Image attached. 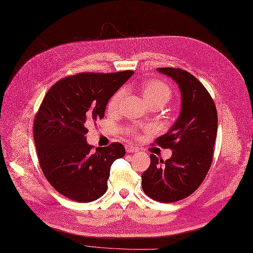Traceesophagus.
Masks as SVG:
<instances>
[{"mask_svg":"<svg viewBox=\"0 0 253 253\" xmlns=\"http://www.w3.org/2000/svg\"><path fill=\"white\" fill-rule=\"evenodd\" d=\"M125 148H126V152L127 153H136L138 151L137 148L133 147V145H131V144H127Z\"/></svg>","mask_w":253,"mask_h":253,"instance_id":"34e87169","label":"esophagus"}]
</instances>
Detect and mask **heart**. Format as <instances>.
Instances as JSON below:
<instances>
[{
    "label": "heart",
    "instance_id": "obj_1",
    "mask_svg": "<svg viewBox=\"0 0 253 253\" xmlns=\"http://www.w3.org/2000/svg\"><path fill=\"white\" fill-rule=\"evenodd\" d=\"M142 95L144 99L149 103L160 100L164 103L167 102L171 97V89L170 87L157 80H149V81H143L140 85ZM125 95V90L123 88L117 90L108 102V110L110 112H115L119 109L120 104H121L123 97ZM135 134V133H133Z\"/></svg>",
    "mask_w": 253,
    "mask_h": 253
}]
</instances>
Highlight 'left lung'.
Segmentation results:
<instances>
[{"instance_id":"1","label":"left lung","mask_w":253,"mask_h":253,"mask_svg":"<svg viewBox=\"0 0 253 253\" xmlns=\"http://www.w3.org/2000/svg\"><path fill=\"white\" fill-rule=\"evenodd\" d=\"M157 70L178 84L181 112L167 133L155 141L159 147L173 151L171 158L164 161L152 154L141 185L153 200L171 203L192 195L207 175L213 159L217 111L207 89L192 74L175 68Z\"/></svg>"}]
</instances>
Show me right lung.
<instances>
[{"mask_svg": "<svg viewBox=\"0 0 253 253\" xmlns=\"http://www.w3.org/2000/svg\"><path fill=\"white\" fill-rule=\"evenodd\" d=\"M134 74L80 73L59 80L47 92L34 122L39 164L49 183L76 202L88 203L108 189L111 166L124 145L96 148L86 141L87 123L104 117L114 93Z\"/></svg>", "mask_w": 253, "mask_h": 253, "instance_id": "add662e5", "label": "right lung"}]
</instances>
